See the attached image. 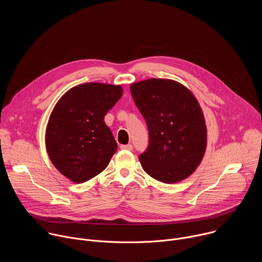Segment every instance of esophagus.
<instances>
[{"instance_id":"34e87169","label":"esophagus","mask_w":262,"mask_h":262,"mask_svg":"<svg viewBox=\"0 0 262 262\" xmlns=\"http://www.w3.org/2000/svg\"><path fill=\"white\" fill-rule=\"evenodd\" d=\"M121 149L123 150H133V145L132 144H126V145H121L120 146Z\"/></svg>"}]
</instances>
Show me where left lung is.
<instances>
[{
	"instance_id": "obj_1",
	"label": "left lung",
	"mask_w": 262,
	"mask_h": 262,
	"mask_svg": "<svg viewBox=\"0 0 262 262\" xmlns=\"http://www.w3.org/2000/svg\"><path fill=\"white\" fill-rule=\"evenodd\" d=\"M130 92L149 132L147 150L139 156L144 171L165 183L189 177L200 165L207 145L197 98L185 86L168 79L133 83Z\"/></svg>"
}]
</instances>
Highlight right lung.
Wrapping results in <instances>:
<instances>
[{"mask_svg": "<svg viewBox=\"0 0 262 262\" xmlns=\"http://www.w3.org/2000/svg\"><path fill=\"white\" fill-rule=\"evenodd\" d=\"M123 94L120 85L85 83L69 89L56 103L46 130L55 168L82 183L102 172L117 150L104 116Z\"/></svg>", "mask_w": 262, "mask_h": 262, "instance_id": "1", "label": "right lung"}]
</instances>
